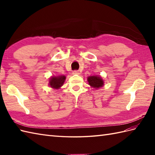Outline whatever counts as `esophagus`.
<instances>
[{"label": "esophagus", "mask_w": 155, "mask_h": 155, "mask_svg": "<svg viewBox=\"0 0 155 155\" xmlns=\"http://www.w3.org/2000/svg\"><path fill=\"white\" fill-rule=\"evenodd\" d=\"M72 74H79L80 72H79V71H78L75 70V71H73V72H72Z\"/></svg>", "instance_id": "34e87169"}]
</instances>
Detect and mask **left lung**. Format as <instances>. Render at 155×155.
Wrapping results in <instances>:
<instances>
[{
	"label": "left lung",
	"mask_w": 155,
	"mask_h": 155,
	"mask_svg": "<svg viewBox=\"0 0 155 155\" xmlns=\"http://www.w3.org/2000/svg\"><path fill=\"white\" fill-rule=\"evenodd\" d=\"M88 82L92 87L98 88L103 87L104 84V82L103 79L97 76H92V77H88Z\"/></svg>",
	"instance_id": "8db88e82"
}]
</instances>
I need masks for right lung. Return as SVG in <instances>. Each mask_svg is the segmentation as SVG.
Instances as JSON below:
<instances>
[{
	"instance_id": "right-lung-1",
	"label": "right lung",
	"mask_w": 155,
	"mask_h": 155,
	"mask_svg": "<svg viewBox=\"0 0 155 155\" xmlns=\"http://www.w3.org/2000/svg\"><path fill=\"white\" fill-rule=\"evenodd\" d=\"M66 77L64 76H59V77H52L50 81H49V84H50V86L55 88V89H58V88H60L62 84H63L64 80Z\"/></svg>"
}]
</instances>
